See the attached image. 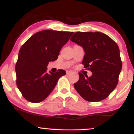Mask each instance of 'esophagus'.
<instances>
[{
    "label": "esophagus",
    "mask_w": 134,
    "mask_h": 134,
    "mask_svg": "<svg viewBox=\"0 0 134 134\" xmlns=\"http://www.w3.org/2000/svg\"><path fill=\"white\" fill-rule=\"evenodd\" d=\"M72 70H67V71H66V73H67V74H71V73H72Z\"/></svg>",
    "instance_id": "34e87169"
}]
</instances>
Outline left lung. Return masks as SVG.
<instances>
[{
  "label": "left lung",
  "mask_w": 134,
  "mask_h": 134,
  "mask_svg": "<svg viewBox=\"0 0 134 134\" xmlns=\"http://www.w3.org/2000/svg\"><path fill=\"white\" fill-rule=\"evenodd\" d=\"M70 40L84 48L85 55L82 64L93 72L91 77L79 72V79L74 86L85 100H103L116 87L121 70L118 44L100 32H76Z\"/></svg>",
  "instance_id": "left-lung-1"
}]
</instances>
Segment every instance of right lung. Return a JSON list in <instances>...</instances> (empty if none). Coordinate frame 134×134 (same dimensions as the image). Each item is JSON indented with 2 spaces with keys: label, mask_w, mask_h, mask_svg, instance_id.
Listing matches in <instances>:
<instances>
[{
  "label": "right lung",
  "mask_w": 134,
  "mask_h": 134,
  "mask_svg": "<svg viewBox=\"0 0 134 134\" xmlns=\"http://www.w3.org/2000/svg\"><path fill=\"white\" fill-rule=\"evenodd\" d=\"M73 32L43 30L34 34L20 48L16 64V84L30 102L43 101L52 93L58 80L66 72L59 69L47 73L49 62L58 58L59 52Z\"/></svg>",
  "instance_id": "add662e5"
}]
</instances>
